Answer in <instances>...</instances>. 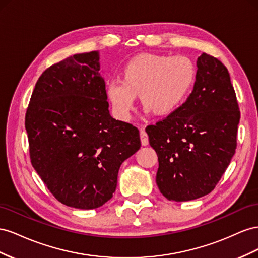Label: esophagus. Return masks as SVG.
Returning a JSON list of instances; mask_svg holds the SVG:
<instances>
[{
    "mask_svg": "<svg viewBox=\"0 0 258 258\" xmlns=\"http://www.w3.org/2000/svg\"><path fill=\"white\" fill-rule=\"evenodd\" d=\"M139 135H141V141H142V145L143 146H147V145L149 144L148 135H147V133H146L144 128H142L141 132H139Z\"/></svg>",
    "mask_w": 258,
    "mask_h": 258,
    "instance_id": "1",
    "label": "esophagus"
}]
</instances>
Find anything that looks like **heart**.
<instances>
[{
    "label": "heart",
    "instance_id": "1",
    "mask_svg": "<svg viewBox=\"0 0 258 258\" xmlns=\"http://www.w3.org/2000/svg\"><path fill=\"white\" fill-rule=\"evenodd\" d=\"M121 76L108 81L106 94L115 113L130 119L138 94L146 111L168 114L178 109L194 86L196 68L185 56L144 54L125 64Z\"/></svg>",
    "mask_w": 258,
    "mask_h": 258
}]
</instances>
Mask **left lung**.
<instances>
[{
    "mask_svg": "<svg viewBox=\"0 0 258 258\" xmlns=\"http://www.w3.org/2000/svg\"><path fill=\"white\" fill-rule=\"evenodd\" d=\"M194 91L185 104L146 132L156 150V181L167 200L190 201L210 194L237 148L240 111L227 68L203 53Z\"/></svg>",
    "mask_w": 258,
    "mask_h": 258,
    "instance_id": "obj_1",
    "label": "left lung"
}]
</instances>
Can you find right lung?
<instances>
[{
    "instance_id": "1",
    "label": "right lung",
    "mask_w": 258,
    "mask_h": 258,
    "mask_svg": "<svg viewBox=\"0 0 258 258\" xmlns=\"http://www.w3.org/2000/svg\"><path fill=\"white\" fill-rule=\"evenodd\" d=\"M99 51L77 54L42 73L25 126L32 166L58 201L93 210L112 198L139 131L110 115Z\"/></svg>"
}]
</instances>
